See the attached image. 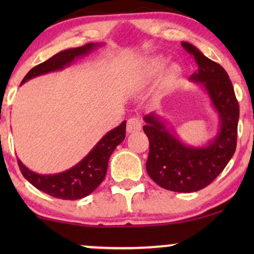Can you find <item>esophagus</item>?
<instances>
[{"mask_svg":"<svg viewBox=\"0 0 254 254\" xmlns=\"http://www.w3.org/2000/svg\"><path fill=\"white\" fill-rule=\"evenodd\" d=\"M142 128V120L140 118L133 117L127 121V131L128 133H135V131H140Z\"/></svg>","mask_w":254,"mask_h":254,"instance_id":"1","label":"esophagus"}]
</instances>
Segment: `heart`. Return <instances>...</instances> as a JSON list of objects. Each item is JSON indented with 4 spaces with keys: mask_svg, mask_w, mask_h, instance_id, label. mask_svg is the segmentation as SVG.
Masks as SVG:
<instances>
[{
    "mask_svg": "<svg viewBox=\"0 0 254 254\" xmlns=\"http://www.w3.org/2000/svg\"><path fill=\"white\" fill-rule=\"evenodd\" d=\"M165 60L163 58L150 59V60L144 64L143 69H142V78H143L144 81L155 78L156 76H158L159 72L163 70ZM180 75H182V70H180L179 65L171 64L170 67H168V69H166L164 76H163V86H164L165 89L172 88V86L178 82Z\"/></svg>",
    "mask_w": 254,
    "mask_h": 254,
    "instance_id": "obj_1",
    "label": "heart"
}]
</instances>
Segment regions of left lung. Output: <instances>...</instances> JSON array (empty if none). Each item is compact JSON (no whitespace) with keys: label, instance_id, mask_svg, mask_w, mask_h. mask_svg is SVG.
I'll return each instance as SVG.
<instances>
[{"label":"left lung","instance_id":"obj_1","mask_svg":"<svg viewBox=\"0 0 254 254\" xmlns=\"http://www.w3.org/2000/svg\"><path fill=\"white\" fill-rule=\"evenodd\" d=\"M182 46L193 55L197 71L190 75L202 83L220 117L216 137L204 147H187L155 113L144 117L143 130L149 138L147 172L163 189L180 193L196 192L209 185L235 154L237 145L239 105L234 86L221 64L211 61L192 44Z\"/></svg>","mask_w":254,"mask_h":254}]
</instances>
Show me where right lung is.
I'll use <instances>...</instances> for the list:
<instances>
[{"label": "right lung", "instance_id": "add662e5", "mask_svg": "<svg viewBox=\"0 0 254 254\" xmlns=\"http://www.w3.org/2000/svg\"><path fill=\"white\" fill-rule=\"evenodd\" d=\"M100 44H86L82 47L69 48L55 54L47 61L36 65L25 75L20 84L37 76L47 72L60 70L71 64V62L79 57L90 53ZM126 136V121L104 135L92 150L67 171L57 175H39L31 171L19 159L18 166L20 172L27 182L41 192L62 200L82 199L92 193L105 178L110 156L117 145H119Z\"/></svg>", "mask_w": 254, "mask_h": 254}]
</instances>
